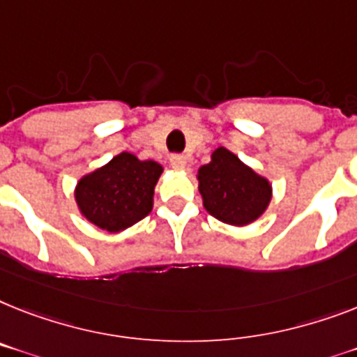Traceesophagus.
Returning <instances> with one entry per match:
<instances>
[{"label":"esophagus","instance_id":"esophagus-1","mask_svg":"<svg viewBox=\"0 0 357 357\" xmlns=\"http://www.w3.org/2000/svg\"><path fill=\"white\" fill-rule=\"evenodd\" d=\"M169 164H172L173 169H185V166H188V158L184 157V155H173L172 158H169Z\"/></svg>","mask_w":357,"mask_h":357}]
</instances>
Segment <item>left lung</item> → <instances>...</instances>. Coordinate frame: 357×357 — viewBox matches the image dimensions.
I'll use <instances>...</instances> for the list:
<instances>
[{"label":"left lung","instance_id":"8db88e82","mask_svg":"<svg viewBox=\"0 0 357 357\" xmlns=\"http://www.w3.org/2000/svg\"><path fill=\"white\" fill-rule=\"evenodd\" d=\"M197 181L206 211L225 225H252L272 202V182L222 146L211 153L208 164L199 167Z\"/></svg>","mask_w":357,"mask_h":357}]
</instances>
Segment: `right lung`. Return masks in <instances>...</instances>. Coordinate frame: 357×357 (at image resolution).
<instances>
[{
  "label": "right lung",
  "instance_id": "obj_1",
  "mask_svg": "<svg viewBox=\"0 0 357 357\" xmlns=\"http://www.w3.org/2000/svg\"><path fill=\"white\" fill-rule=\"evenodd\" d=\"M164 167L122 151L76 182L79 215L96 228L120 234L151 213L155 185Z\"/></svg>",
  "mask_w": 357,
  "mask_h": 357
}]
</instances>
